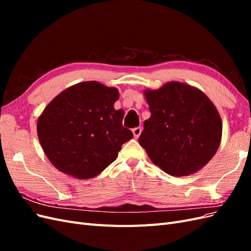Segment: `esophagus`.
<instances>
[{
    "label": "esophagus",
    "instance_id": "34e87169",
    "mask_svg": "<svg viewBox=\"0 0 251 251\" xmlns=\"http://www.w3.org/2000/svg\"><path fill=\"white\" fill-rule=\"evenodd\" d=\"M141 131H142V128L139 127V126L133 128V135H134V138L135 139H137L139 137L140 134H141Z\"/></svg>",
    "mask_w": 251,
    "mask_h": 251
}]
</instances>
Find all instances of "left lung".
<instances>
[{
  "instance_id": "obj_1",
  "label": "left lung",
  "mask_w": 251,
  "mask_h": 251,
  "mask_svg": "<svg viewBox=\"0 0 251 251\" xmlns=\"http://www.w3.org/2000/svg\"><path fill=\"white\" fill-rule=\"evenodd\" d=\"M151 117L139 144L154 164L175 177L200 171L215 156L222 139V119L202 91L170 81L143 91Z\"/></svg>"
}]
</instances>
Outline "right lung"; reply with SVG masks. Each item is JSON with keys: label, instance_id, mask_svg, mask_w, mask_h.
<instances>
[{"label": "right lung", "instance_id": "1", "mask_svg": "<svg viewBox=\"0 0 251 251\" xmlns=\"http://www.w3.org/2000/svg\"><path fill=\"white\" fill-rule=\"evenodd\" d=\"M117 88L91 80L64 90L37 119V137L49 161L77 179L100 175L133 138L123 126L124 110H115Z\"/></svg>", "mask_w": 251, "mask_h": 251}]
</instances>
